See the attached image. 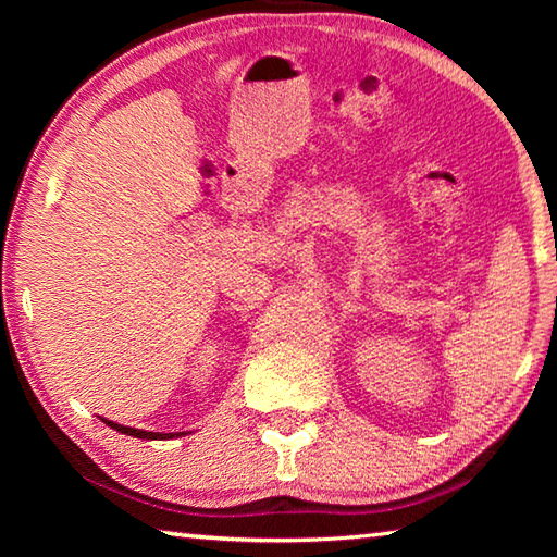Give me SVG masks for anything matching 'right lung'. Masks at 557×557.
I'll return each instance as SVG.
<instances>
[{"instance_id":"1","label":"right lung","mask_w":557,"mask_h":557,"mask_svg":"<svg viewBox=\"0 0 557 557\" xmlns=\"http://www.w3.org/2000/svg\"><path fill=\"white\" fill-rule=\"evenodd\" d=\"M102 422H106L108 428H112V430H117V432H122V435H132V437H139V440H172V437H178V432L174 435V432H147V430H135V428H125V425H117V422H112V420H106L102 418ZM184 435V432H182Z\"/></svg>"}]
</instances>
